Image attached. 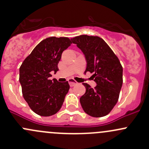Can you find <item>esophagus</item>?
I'll return each mask as SVG.
<instances>
[{
    "label": "esophagus",
    "mask_w": 149,
    "mask_h": 149,
    "mask_svg": "<svg viewBox=\"0 0 149 149\" xmlns=\"http://www.w3.org/2000/svg\"><path fill=\"white\" fill-rule=\"evenodd\" d=\"M68 81H69V84H70V87H73V86L76 85V84H78V83L77 82V81H75L74 80H73L72 79H70L68 80Z\"/></svg>",
    "instance_id": "esophagus-1"
}]
</instances>
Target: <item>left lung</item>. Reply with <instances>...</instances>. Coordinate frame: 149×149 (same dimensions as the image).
<instances>
[{
  "label": "left lung",
  "instance_id": "1",
  "mask_svg": "<svg viewBox=\"0 0 149 149\" xmlns=\"http://www.w3.org/2000/svg\"><path fill=\"white\" fill-rule=\"evenodd\" d=\"M85 57V72H94L97 85L83 83L86 92L79 99L83 110L93 117L108 114L117 103L123 83V68L119 59L103 39L82 35L72 39Z\"/></svg>",
  "mask_w": 149,
  "mask_h": 149
}]
</instances>
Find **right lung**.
<instances>
[{"mask_svg": "<svg viewBox=\"0 0 149 149\" xmlns=\"http://www.w3.org/2000/svg\"><path fill=\"white\" fill-rule=\"evenodd\" d=\"M68 38L50 37L41 41L20 68V81L25 100L32 110L42 116L55 114L68 94V81L49 79L51 72L59 70L62 53L72 44Z\"/></svg>", "mask_w": 149, "mask_h": 149, "instance_id": "obj_1", "label": "right lung"}]
</instances>
